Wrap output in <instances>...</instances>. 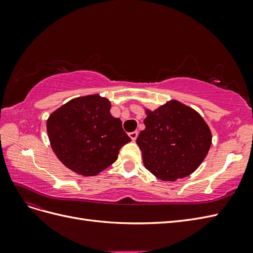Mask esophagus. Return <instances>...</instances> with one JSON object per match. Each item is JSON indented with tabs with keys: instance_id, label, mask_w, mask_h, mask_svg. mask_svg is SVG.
Instances as JSON below:
<instances>
[{
	"instance_id": "obj_1",
	"label": "esophagus",
	"mask_w": 253,
	"mask_h": 253,
	"mask_svg": "<svg viewBox=\"0 0 253 253\" xmlns=\"http://www.w3.org/2000/svg\"><path fill=\"white\" fill-rule=\"evenodd\" d=\"M128 136L131 137V139H132L133 141H135V140H136V138H137V136H138V132H137V131L131 132V133H128Z\"/></svg>"
}]
</instances>
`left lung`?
<instances>
[{
  "instance_id": "1",
  "label": "left lung",
  "mask_w": 253,
  "mask_h": 253,
  "mask_svg": "<svg viewBox=\"0 0 253 253\" xmlns=\"http://www.w3.org/2000/svg\"><path fill=\"white\" fill-rule=\"evenodd\" d=\"M145 128L136 139L145 169L164 181L192 174L212 143L211 131L203 117L177 100L154 111L145 110Z\"/></svg>"
}]
</instances>
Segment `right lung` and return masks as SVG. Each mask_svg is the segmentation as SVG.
Returning a JSON list of instances; mask_svg holds the SVG:
<instances>
[{"label":"right lung","mask_w":253,"mask_h":253,"mask_svg":"<svg viewBox=\"0 0 253 253\" xmlns=\"http://www.w3.org/2000/svg\"><path fill=\"white\" fill-rule=\"evenodd\" d=\"M110 110L109 99L96 94L72 99L50 114L46 127L51 149L68 169L95 176L116 162L121 147L131 141Z\"/></svg>","instance_id":"add662e5"}]
</instances>
